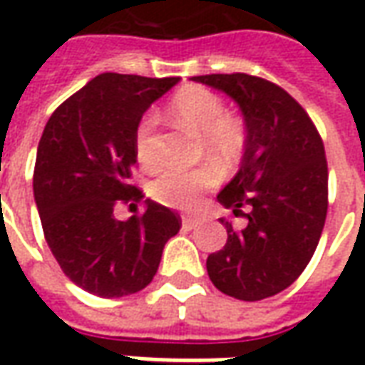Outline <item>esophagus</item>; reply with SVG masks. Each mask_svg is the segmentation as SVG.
<instances>
[{
	"instance_id": "esophagus-1",
	"label": "esophagus",
	"mask_w": 365,
	"mask_h": 365,
	"mask_svg": "<svg viewBox=\"0 0 365 365\" xmlns=\"http://www.w3.org/2000/svg\"><path fill=\"white\" fill-rule=\"evenodd\" d=\"M196 224H198V220L190 218V216H182V230H192L196 228Z\"/></svg>"
}]
</instances>
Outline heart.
<instances>
[{
  "mask_svg": "<svg viewBox=\"0 0 365 365\" xmlns=\"http://www.w3.org/2000/svg\"><path fill=\"white\" fill-rule=\"evenodd\" d=\"M169 113L178 125L202 137L206 155L220 169H236L244 159L247 145V129L242 118L226 113L224 100L202 86H185L173 96ZM153 113H145L135 129V155L139 163L151 169L157 165L151 135L155 129ZM220 173L214 165H200L196 169H165L151 182V196L170 208H192L198 196L218 185Z\"/></svg>",
  "mask_w": 365,
  "mask_h": 365,
  "instance_id": "heart-1",
  "label": "heart"
}]
</instances>
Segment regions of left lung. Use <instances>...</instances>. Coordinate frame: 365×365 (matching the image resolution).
<instances>
[{"label":"left lung","mask_w":365,"mask_h":365,"mask_svg":"<svg viewBox=\"0 0 365 365\" xmlns=\"http://www.w3.org/2000/svg\"><path fill=\"white\" fill-rule=\"evenodd\" d=\"M190 80L232 98L244 115L247 145L240 169L218 192L244 228L230 222L228 242L206 259L208 277L224 294L261 301L293 283L319 245L328 208L324 145L299 102L273 82L236 74Z\"/></svg>","instance_id":"obj_1"}]
</instances>
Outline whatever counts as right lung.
Returning <instances> with one entry per match:
<instances>
[{
    "label": "right lung",
    "instance_id": "1",
    "mask_svg": "<svg viewBox=\"0 0 365 365\" xmlns=\"http://www.w3.org/2000/svg\"><path fill=\"white\" fill-rule=\"evenodd\" d=\"M175 84L178 78L106 72L46 121L33 195L54 259L88 293L115 299L145 289L180 230L177 214L149 198L141 216L113 218L118 200H141L129 185L137 123Z\"/></svg>",
    "mask_w": 365,
    "mask_h": 365
}]
</instances>
